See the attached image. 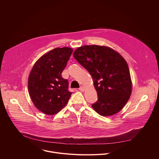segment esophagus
Returning a JSON list of instances; mask_svg holds the SVG:
<instances>
[{
	"label": "esophagus",
	"instance_id": "obj_1",
	"mask_svg": "<svg viewBox=\"0 0 159 159\" xmlns=\"http://www.w3.org/2000/svg\"><path fill=\"white\" fill-rule=\"evenodd\" d=\"M79 90H80V91H84L85 87H84V86H81V87L79 89Z\"/></svg>",
	"mask_w": 159,
	"mask_h": 159
}]
</instances>
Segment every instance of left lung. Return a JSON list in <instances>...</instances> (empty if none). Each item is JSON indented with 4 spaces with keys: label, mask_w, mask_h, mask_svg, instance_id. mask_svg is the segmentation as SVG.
Here are the masks:
<instances>
[{
    "label": "left lung",
    "mask_w": 159,
    "mask_h": 159,
    "mask_svg": "<svg viewBox=\"0 0 159 159\" xmlns=\"http://www.w3.org/2000/svg\"><path fill=\"white\" fill-rule=\"evenodd\" d=\"M73 56L93 79L98 97L92 104L93 109L103 116L120 111L132 90L129 70L123 57L111 48L98 45L79 47Z\"/></svg>",
    "instance_id": "left-lung-1"
}]
</instances>
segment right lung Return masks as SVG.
I'll list each match as a JSON object with an SVG mask.
<instances>
[{
    "mask_svg": "<svg viewBox=\"0 0 159 159\" xmlns=\"http://www.w3.org/2000/svg\"><path fill=\"white\" fill-rule=\"evenodd\" d=\"M73 50L56 48L40 57L34 63L28 78L30 98L36 106L47 115H53L64 107L72 93L69 82L61 73Z\"/></svg>",
    "mask_w": 159,
    "mask_h": 159,
    "instance_id": "right-lung-1",
    "label": "right lung"
}]
</instances>
